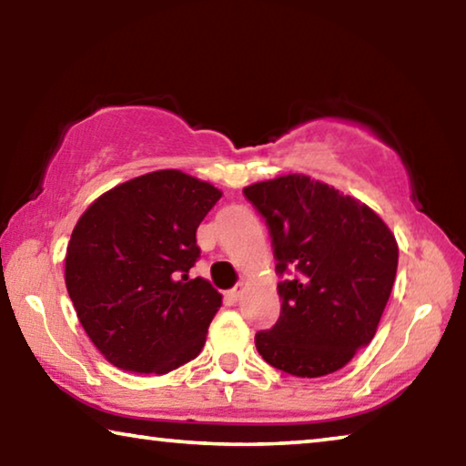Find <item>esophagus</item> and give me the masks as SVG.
I'll return each mask as SVG.
<instances>
[{"mask_svg": "<svg viewBox=\"0 0 466 466\" xmlns=\"http://www.w3.org/2000/svg\"><path fill=\"white\" fill-rule=\"evenodd\" d=\"M228 298H230L232 302H238V299L242 298V286H238V288H234V289L228 291Z\"/></svg>", "mask_w": 466, "mask_h": 466, "instance_id": "esophagus-1", "label": "esophagus"}]
</instances>
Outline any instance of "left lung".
<instances>
[{"label": "left lung", "mask_w": 466, "mask_h": 466, "mask_svg": "<svg viewBox=\"0 0 466 466\" xmlns=\"http://www.w3.org/2000/svg\"><path fill=\"white\" fill-rule=\"evenodd\" d=\"M269 226L281 314L258 330L267 364L298 378L341 370L372 341L397 278L399 247L382 218L356 197L306 175L244 187Z\"/></svg>", "instance_id": "left-lung-1"}]
</instances>
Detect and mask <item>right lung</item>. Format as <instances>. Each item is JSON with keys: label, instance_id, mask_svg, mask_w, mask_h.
I'll use <instances>...</instances> for the list:
<instances>
[{"label": "right lung", "instance_id": "1", "mask_svg": "<svg viewBox=\"0 0 466 466\" xmlns=\"http://www.w3.org/2000/svg\"><path fill=\"white\" fill-rule=\"evenodd\" d=\"M222 191L180 170H156L102 193L72 232L66 286L90 341L110 364L168 374L195 360L222 294L188 278L197 228Z\"/></svg>", "mask_w": 466, "mask_h": 466}]
</instances>
